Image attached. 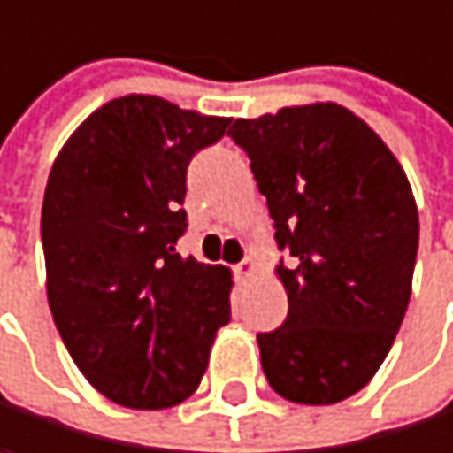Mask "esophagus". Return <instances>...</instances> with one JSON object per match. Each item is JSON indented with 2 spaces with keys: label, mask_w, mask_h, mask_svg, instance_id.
<instances>
[{
  "label": "esophagus",
  "mask_w": 453,
  "mask_h": 453,
  "mask_svg": "<svg viewBox=\"0 0 453 453\" xmlns=\"http://www.w3.org/2000/svg\"><path fill=\"white\" fill-rule=\"evenodd\" d=\"M234 272H237V277H240V280H248V277H253V274H256V261H253V258H245L242 264H237V269H234Z\"/></svg>",
  "instance_id": "34e87169"
}]
</instances>
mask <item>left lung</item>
<instances>
[{"label":"left lung","instance_id":"obj_1","mask_svg":"<svg viewBox=\"0 0 453 453\" xmlns=\"http://www.w3.org/2000/svg\"><path fill=\"white\" fill-rule=\"evenodd\" d=\"M274 219L288 319L261 333L269 385L293 403L327 406L358 393L403 322L419 245L409 179L388 144L348 108L314 103L237 118Z\"/></svg>","mask_w":453,"mask_h":453}]
</instances>
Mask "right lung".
Masks as SVG:
<instances>
[{
	"label": "right lung",
	"instance_id": "add662e5",
	"mask_svg": "<svg viewBox=\"0 0 453 453\" xmlns=\"http://www.w3.org/2000/svg\"><path fill=\"white\" fill-rule=\"evenodd\" d=\"M232 118L128 95L63 144L42 205L47 301L81 374L113 403L189 398L229 322L232 272L176 253L187 165Z\"/></svg>",
	"mask_w": 453,
	"mask_h": 453
}]
</instances>
